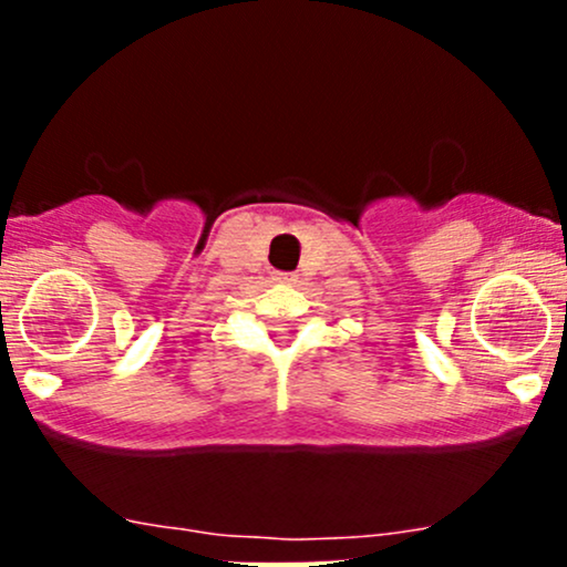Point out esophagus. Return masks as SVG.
<instances>
[{"label": "esophagus", "instance_id": "esophagus-1", "mask_svg": "<svg viewBox=\"0 0 567 567\" xmlns=\"http://www.w3.org/2000/svg\"><path fill=\"white\" fill-rule=\"evenodd\" d=\"M275 282H279V285H296L298 277L296 275H288V271H277Z\"/></svg>", "mask_w": 567, "mask_h": 567}]
</instances>
